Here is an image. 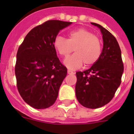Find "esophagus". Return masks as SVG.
Listing matches in <instances>:
<instances>
[{
  "mask_svg": "<svg viewBox=\"0 0 134 134\" xmlns=\"http://www.w3.org/2000/svg\"><path fill=\"white\" fill-rule=\"evenodd\" d=\"M67 73L69 74H74V72L72 71H71V70H67Z\"/></svg>",
  "mask_w": 134,
  "mask_h": 134,
  "instance_id": "1",
  "label": "esophagus"
}]
</instances>
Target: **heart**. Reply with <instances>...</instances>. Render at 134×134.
Segmentation results:
<instances>
[{"instance_id": "b5f03b06", "label": "heart", "mask_w": 134, "mask_h": 134, "mask_svg": "<svg viewBox=\"0 0 134 134\" xmlns=\"http://www.w3.org/2000/svg\"><path fill=\"white\" fill-rule=\"evenodd\" d=\"M53 46L63 58H67L74 51L76 53L65 61L68 68L76 69L84 63L89 67L97 63L102 54V41L97 35L86 28H79L71 31L68 38L58 36L55 39Z\"/></svg>"}]
</instances>
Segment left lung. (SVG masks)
Segmentation results:
<instances>
[{"label": "left lung", "instance_id": "obj_1", "mask_svg": "<svg viewBox=\"0 0 134 134\" xmlns=\"http://www.w3.org/2000/svg\"><path fill=\"white\" fill-rule=\"evenodd\" d=\"M103 35L104 46L99 59L89 69L77 71L76 96L82 106L98 108L111 101L122 81L124 65L116 39L96 23Z\"/></svg>", "mask_w": 134, "mask_h": 134}]
</instances>
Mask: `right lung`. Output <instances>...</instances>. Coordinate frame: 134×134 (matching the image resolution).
<instances>
[{"label":"right lung","mask_w":134,"mask_h":134,"mask_svg":"<svg viewBox=\"0 0 134 134\" xmlns=\"http://www.w3.org/2000/svg\"><path fill=\"white\" fill-rule=\"evenodd\" d=\"M71 22L49 20L28 32L18 48L15 65L16 86L25 102L37 109L54 104L67 69L53 46L59 31Z\"/></svg>","instance_id":"right-lung-1"}]
</instances>
